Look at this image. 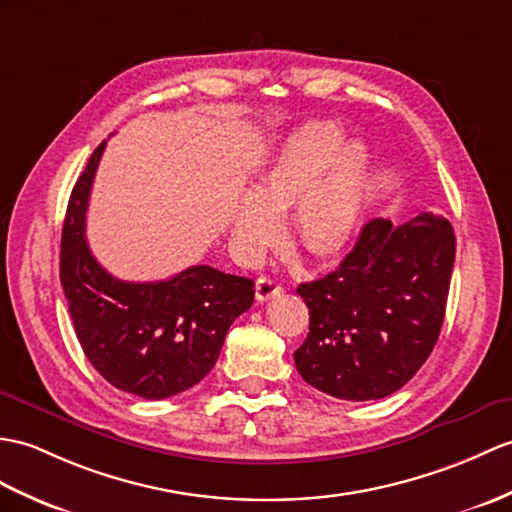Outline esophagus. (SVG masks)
Segmentation results:
<instances>
[{
    "label": "esophagus",
    "mask_w": 512,
    "mask_h": 512,
    "mask_svg": "<svg viewBox=\"0 0 512 512\" xmlns=\"http://www.w3.org/2000/svg\"><path fill=\"white\" fill-rule=\"evenodd\" d=\"M281 292H283L281 285L277 281H272L270 277H259L255 283L257 301H270V299H275V296H279Z\"/></svg>",
    "instance_id": "1"
}]
</instances>
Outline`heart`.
I'll use <instances>...</instances> for the list:
<instances>
[{
    "instance_id": "heart-1",
    "label": "heart",
    "mask_w": 512,
    "mask_h": 512,
    "mask_svg": "<svg viewBox=\"0 0 512 512\" xmlns=\"http://www.w3.org/2000/svg\"><path fill=\"white\" fill-rule=\"evenodd\" d=\"M342 139L334 122H310L285 139L255 194H246L235 211L237 253L257 257L290 209L292 237L305 253L331 259L349 246L371 176V150L360 139Z\"/></svg>"
}]
</instances>
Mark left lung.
I'll return each instance as SVG.
<instances>
[{
	"label": "left lung",
	"instance_id": "8db88e82",
	"mask_svg": "<svg viewBox=\"0 0 512 512\" xmlns=\"http://www.w3.org/2000/svg\"><path fill=\"white\" fill-rule=\"evenodd\" d=\"M454 257V229L432 211L399 227L366 222L334 272L296 288L310 310L296 371L336 399L371 401L399 390L441 334Z\"/></svg>",
	"mask_w": 512,
	"mask_h": 512
}]
</instances>
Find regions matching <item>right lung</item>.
<instances>
[{
	"label": "right lung",
	"mask_w": 512,
	"mask_h": 512,
	"mask_svg": "<svg viewBox=\"0 0 512 512\" xmlns=\"http://www.w3.org/2000/svg\"><path fill=\"white\" fill-rule=\"evenodd\" d=\"M95 148L71 192L61 240V285L82 351L106 382L144 399H168L196 386L213 364L233 320L255 299L253 279L192 266L172 279L130 283L91 255L85 218Z\"/></svg>",
	"instance_id": "add662e5"
}]
</instances>
